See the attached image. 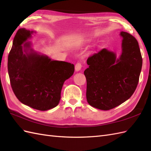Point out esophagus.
I'll list each match as a JSON object with an SVG mask.
<instances>
[{
    "label": "esophagus",
    "instance_id": "34e87169",
    "mask_svg": "<svg viewBox=\"0 0 151 151\" xmlns=\"http://www.w3.org/2000/svg\"><path fill=\"white\" fill-rule=\"evenodd\" d=\"M82 68V63L78 62L77 63H76L75 65V70L76 71H79Z\"/></svg>",
    "mask_w": 151,
    "mask_h": 151
}]
</instances>
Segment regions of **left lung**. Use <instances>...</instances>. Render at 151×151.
I'll use <instances>...</instances> for the list:
<instances>
[{"mask_svg":"<svg viewBox=\"0 0 151 151\" xmlns=\"http://www.w3.org/2000/svg\"><path fill=\"white\" fill-rule=\"evenodd\" d=\"M122 54L103 49L89 56L84 70L86 99L89 105L109 110L128 100L135 91L142 67L138 42L132 35L121 32Z\"/></svg>","mask_w":151,"mask_h":151,"instance_id":"left-lung-1","label":"left lung"}]
</instances>
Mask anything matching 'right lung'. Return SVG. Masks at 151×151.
Here are the masks:
<instances>
[{
	"mask_svg": "<svg viewBox=\"0 0 151 151\" xmlns=\"http://www.w3.org/2000/svg\"><path fill=\"white\" fill-rule=\"evenodd\" d=\"M34 32L25 28L17 32L8 55V75L19 101L46 111L59 104L63 83L73 75L75 66L35 52L30 43L26 42Z\"/></svg>",
	"mask_w": 151,
	"mask_h": 151,
	"instance_id": "1",
	"label": "right lung"
}]
</instances>
